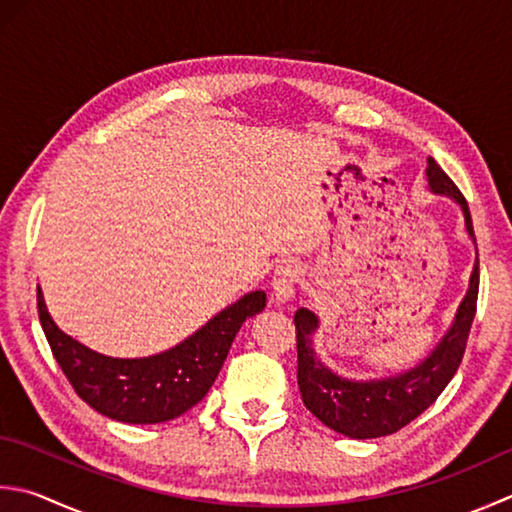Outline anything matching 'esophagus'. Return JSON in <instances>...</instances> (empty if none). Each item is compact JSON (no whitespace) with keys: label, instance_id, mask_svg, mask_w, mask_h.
I'll return each instance as SVG.
<instances>
[{"label":"esophagus","instance_id":"1","mask_svg":"<svg viewBox=\"0 0 512 512\" xmlns=\"http://www.w3.org/2000/svg\"><path fill=\"white\" fill-rule=\"evenodd\" d=\"M299 277H302V266L293 262V259H288V262H282L275 268L270 288H273V295L277 302H288V299H293Z\"/></svg>","mask_w":512,"mask_h":512}]
</instances>
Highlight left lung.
<instances>
[{
  "label": "left lung",
  "instance_id": "8db88e82",
  "mask_svg": "<svg viewBox=\"0 0 512 512\" xmlns=\"http://www.w3.org/2000/svg\"><path fill=\"white\" fill-rule=\"evenodd\" d=\"M428 186L437 195L455 199L464 213L466 233L475 242L473 219L464 195L453 184L442 166L428 157ZM479 293V257H475L468 290L457 308L455 322L422 364L386 379L353 382L339 377L328 366L319 362L313 348V333L319 328V319L308 308L295 313L297 330V384L304 406L319 422L353 439H373L397 433L399 428L413 422L442 395L450 379L462 364L470 326H473Z\"/></svg>",
  "mask_w": 512,
  "mask_h": 512
}]
</instances>
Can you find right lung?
I'll return each instance as SVG.
<instances>
[{
	"label": "right lung",
	"mask_w": 512,
	"mask_h": 512,
	"mask_svg": "<svg viewBox=\"0 0 512 512\" xmlns=\"http://www.w3.org/2000/svg\"><path fill=\"white\" fill-rule=\"evenodd\" d=\"M264 306V290H253L182 344L150 357L119 359L99 355L62 333L37 288L39 322L70 386L97 413L126 424L168 422L202 402L246 317L262 313Z\"/></svg>",
	"instance_id": "add662e5"
}]
</instances>
